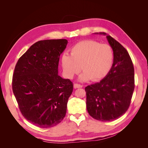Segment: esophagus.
<instances>
[{
	"label": "esophagus",
	"mask_w": 148,
	"mask_h": 148,
	"mask_svg": "<svg viewBox=\"0 0 148 148\" xmlns=\"http://www.w3.org/2000/svg\"><path fill=\"white\" fill-rule=\"evenodd\" d=\"M73 87H74V88H75V89H76V88H82V87H83V86H82V84H79L75 83V84H74V85H73Z\"/></svg>",
	"instance_id": "34e87169"
}]
</instances>
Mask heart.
I'll use <instances>...</instances> for the list:
<instances>
[{
	"instance_id": "1",
	"label": "heart",
	"mask_w": 148,
	"mask_h": 148,
	"mask_svg": "<svg viewBox=\"0 0 148 148\" xmlns=\"http://www.w3.org/2000/svg\"><path fill=\"white\" fill-rule=\"evenodd\" d=\"M71 55L65 53L61 58L64 73L72 78L82 69L81 81L98 82L108 75L112 67L114 53L112 48L106 44L94 40L82 41L71 47Z\"/></svg>"
}]
</instances>
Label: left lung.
Instances as JSON below:
<instances>
[{"label":"left lung","instance_id":"8db88e82","mask_svg":"<svg viewBox=\"0 0 148 148\" xmlns=\"http://www.w3.org/2000/svg\"><path fill=\"white\" fill-rule=\"evenodd\" d=\"M106 38L114 53L112 67L100 82L85 88L88 113L101 122L115 120L126 112L135 88L134 67L128 52L110 36Z\"/></svg>","mask_w":148,"mask_h":148}]
</instances>
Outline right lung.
Instances as JSON below:
<instances>
[{
  "instance_id": "add662e5",
  "label": "right lung",
  "mask_w": 148,
  "mask_h": 148,
  "mask_svg": "<svg viewBox=\"0 0 148 148\" xmlns=\"http://www.w3.org/2000/svg\"><path fill=\"white\" fill-rule=\"evenodd\" d=\"M67 43L65 39L38 41L15 65L13 94L23 117L38 127H54L65 116L73 85L58 75V66Z\"/></svg>"
}]
</instances>
